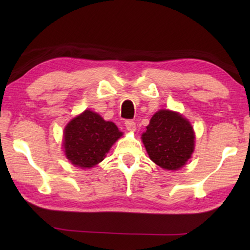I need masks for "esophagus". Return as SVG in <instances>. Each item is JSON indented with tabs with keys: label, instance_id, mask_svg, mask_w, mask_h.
Listing matches in <instances>:
<instances>
[{
	"label": "esophagus",
	"instance_id": "34e87169",
	"mask_svg": "<svg viewBox=\"0 0 250 250\" xmlns=\"http://www.w3.org/2000/svg\"><path fill=\"white\" fill-rule=\"evenodd\" d=\"M125 125V128L129 131H131V132H134L135 128H137V126H135V122L133 120H126Z\"/></svg>",
	"mask_w": 250,
	"mask_h": 250
}]
</instances>
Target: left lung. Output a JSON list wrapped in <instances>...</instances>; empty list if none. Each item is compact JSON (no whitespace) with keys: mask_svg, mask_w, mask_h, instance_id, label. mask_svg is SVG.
I'll use <instances>...</instances> for the list:
<instances>
[{"mask_svg":"<svg viewBox=\"0 0 250 250\" xmlns=\"http://www.w3.org/2000/svg\"><path fill=\"white\" fill-rule=\"evenodd\" d=\"M141 139L150 159L164 170L184 167L195 147V133L189 121L166 109L154 113Z\"/></svg>","mask_w":250,"mask_h":250,"instance_id":"8db88e82","label":"left lung"}]
</instances>
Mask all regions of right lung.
Returning <instances> with one entry per match:
<instances>
[{
	"mask_svg": "<svg viewBox=\"0 0 250 250\" xmlns=\"http://www.w3.org/2000/svg\"><path fill=\"white\" fill-rule=\"evenodd\" d=\"M122 134L113 122L104 120L91 110H84L65 126V155L75 167H92L105 158Z\"/></svg>",
	"mask_w": 250,
	"mask_h": 250,
	"instance_id": "add662e5",
	"label": "right lung"
}]
</instances>
